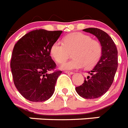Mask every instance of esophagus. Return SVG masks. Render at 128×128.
<instances>
[{
  "mask_svg": "<svg viewBox=\"0 0 128 128\" xmlns=\"http://www.w3.org/2000/svg\"><path fill=\"white\" fill-rule=\"evenodd\" d=\"M65 73H66V74H72L74 73L73 72H72V71H68V70H65Z\"/></svg>",
  "mask_w": 128,
  "mask_h": 128,
  "instance_id": "34e87169",
  "label": "esophagus"
}]
</instances>
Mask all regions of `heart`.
Masks as SVG:
<instances>
[{
    "instance_id": "heart-1",
    "label": "heart",
    "mask_w": 128,
    "mask_h": 128,
    "mask_svg": "<svg viewBox=\"0 0 128 128\" xmlns=\"http://www.w3.org/2000/svg\"><path fill=\"white\" fill-rule=\"evenodd\" d=\"M72 53V60L63 63L62 69L71 70L84 66L87 69L94 67L102 56L103 47L100 41L92 39L82 32H72L66 35L63 43L56 42L50 48V54L57 63L65 62Z\"/></svg>"
}]
</instances>
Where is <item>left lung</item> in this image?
I'll list each match as a JSON object with an SVG mask.
<instances>
[{"label": "left lung", "instance_id": "1", "mask_svg": "<svg viewBox=\"0 0 128 128\" xmlns=\"http://www.w3.org/2000/svg\"><path fill=\"white\" fill-rule=\"evenodd\" d=\"M84 31L98 38L103 47L100 62L91 71L84 83L76 87L78 94L84 99H96L108 90L114 80L118 67V50L108 34L98 28H88Z\"/></svg>", "mask_w": 128, "mask_h": 128}]
</instances>
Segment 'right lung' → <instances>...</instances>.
<instances>
[{
    "mask_svg": "<svg viewBox=\"0 0 128 128\" xmlns=\"http://www.w3.org/2000/svg\"><path fill=\"white\" fill-rule=\"evenodd\" d=\"M62 30L36 29L19 40L14 47L10 67L17 90L25 99L42 102L52 97L58 76L56 64L50 56V48ZM52 70L53 73L49 74Z\"/></svg>",
    "mask_w": 128,
    "mask_h": 128,
    "instance_id": "1",
    "label": "right lung"
}]
</instances>
